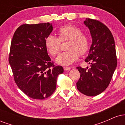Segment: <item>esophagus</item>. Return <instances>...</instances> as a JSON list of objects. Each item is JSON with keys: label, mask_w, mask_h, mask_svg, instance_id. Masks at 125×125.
Wrapping results in <instances>:
<instances>
[{"label": "esophagus", "mask_w": 125, "mask_h": 125, "mask_svg": "<svg viewBox=\"0 0 125 125\" xmlns=\"http://www.w3.org/2000/svg\"><path fill=\"white\" fill-rule=\"evenodd\" d=\"M63 69H64V71H70V70L71 69V67H67V66L63 67Z\"/></svg>", "instance_id": "obj_1"}]
</instances>
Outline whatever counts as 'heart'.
Segmentation results:
<instances>
[{
	"mask_svg": "<svg viewBox=\"0 0 125 125\" xmlns=\"http://www.w3.org/2000/svg\"><path fill=\"white\" fill-rule=\"evenodd\" d=\"M58 37L52 35L47 36L44 43L48 52L51 55L58 54L61 51V42L69 41L66 49L56 59L57 63L61 65H69L79 57V53L83 55L89 48V38L86 34L81 32L78 27L67 24L59 29Z\"/></svg>",
	"mask_w": 125,
	"mask_h": 125,
	"instance_id": "obj_1",
	"label": "heart"
}]
</instances>
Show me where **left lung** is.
<instances>
[{"instance_id": "8db88e82", "label": "left lung", "mask_w": 125, "mask_h": 125, "mask_svg": "<svg viewBox=\"0 0 125 125\" xmlns=\"http://www.w3.org/2000/svg\"><path fill=\"white\" fill-rule=\"evenodd\" d=\"M84 24L89 29L92 38L89 53L85 59L90 67H76L81 74L76 86L82 94L94 96L107 88L116 68L115 44L111 31L104 23L86 18Z\"/></svg>"}]
</instances>
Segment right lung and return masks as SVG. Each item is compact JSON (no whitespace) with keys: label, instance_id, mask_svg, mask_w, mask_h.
<instances>
[{"label":"right lung","instance_id":"1","mask_svg":"<svg viewBox=\"0 0 125 125\" xmlns=\"http://www.w3.org/2000/svg\"><path fill=\"white\" fill-rule=\"evenodd\" d=\"M53 31L49 23L25 24L11 42L9 62L19 88L29 97L44 99L55 91L57 77L63 72L49 56L44 41Z\"/></svg>","mask_w":125,"mask_h":125}]
</instances>
